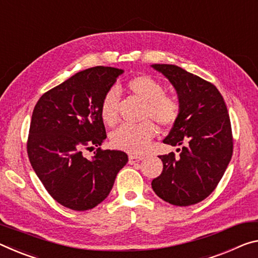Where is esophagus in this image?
Returning <instances> with one entry per match:
<instances>
[{
  "instance_id": "obj_1",
  "label": "esophagus",
  "mask_w": 258,
  "mask_h": 258,
  "mask_svg": "<svg viewBox=\"0 0 258 258\" xmlns=\"http://www.w3.org/2000/svg\"><path fill=\"white\" fill-rule=\"evenodd\" d=\"M142 159H144V156H136V155H130L128 162H130V164H136V163L142 161Z\"/></svg>"
}]
</instances>
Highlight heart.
I'll list each match as a JSON object with an SVG mask.
<instances>
[{"instance_id": "b5f03b06", "label": "heart", "mask_w": 258, "mask_h": 258, "mask_svg": "<svg viewBox=\"0 0 258 258\" xmlns=\"http://www.w3.org/2000/svg\"><path fill=\"white\" fill-rule=\"evenodd\" d=\"M128 91L145 101L140 124H124L111 133V144L116 148L131 154H141L156 134V126L148 119H154L161 126L174 124L180 112V104L174 96L164 94L163 86L148 76H137L126 84ZM118 92L112 88L107 92L101 102L100 113L105 124L113 126L118 119Z\"/></svg>"}]
</instances>
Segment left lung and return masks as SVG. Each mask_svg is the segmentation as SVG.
Instances as JSON below:
<instances>
[{"mask_svg":"<svg viewBox=\"0 0 258 258\" xmlns=\"http://www.w3.org/2000/svg\"><path fill=\"white\" fill-rule=\"evenodd\" d=\"M177 92L180 112L163 142L177 146L162 155L161 175L151 187L158 198L187 207L208 198L230 163L233 154L231 121L222 94L202 78L172 64H153Z\"/></svg>","mask_w":258,"mask_h":258,"instance_id":"obj_1","label":"left lung"}]
</instances>
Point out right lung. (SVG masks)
<instances>
[{"instance_id":"right-lung-1","label":"right lung","mask_w":258,"mask_h":258,"mask_svg":"<svg viewBox=\"0 0 258 258\" xmlns=\"http://www.w3.org/2000/svg\"><path fill=\"white\" fill-rule=\"evenodd\" d=\"M122 73L110 67L86 69L44 93L34 107L28 158L48 193L69 209L85 211L100 204L128 162L120 150L99 148L91 159L83 154L107 138L101 102Z\"/></svg>"}]
</instances>
